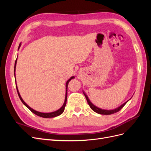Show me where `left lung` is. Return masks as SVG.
<instances>
[{
  "label": "left lung",
  "instance_id": "left-lung-1",
  "mask_svg": "<svg viewBox=\"0 0 151 151\" xmlns=\"http://www.w3.org/2000/svg\"><path fill=\"white\" fill-rule=\"evenodd\" d=\"M84 96H85V97H86V98L87 101H88V104H89V106L91 107V108L94 111H95L96 113H99V114H101V115H111V114L115 113H116V112H118V111H119L120 110V109H121L123 106H125V104L127 103V101L125 102L124 104H123L122 105V106H120V107H118V108H116V109H113V110H105V109H100V108H98V107H96V106H95L92 103H91V102L89 101V99L88 97L87 96V95L85 94L84 93Z\"/></svg>",
  "mask_w": 151,
  "mask_h": 151
}]
</instances>
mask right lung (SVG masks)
<instances>
[{
  "label": "right lung",
  "mask_w": 151,
  "mask_h": 151,
  "mask_svg": "<svg viewBox=\"0 0 151 151\" xmlns=\"http://www.w3.org/2000/svg\"><path fill=\"white\" fill-rule=\"evenodd\" d=\"M20 46H21V43H20L19 45V48H18V49L19 48ZM16 62H17V59H16V62H15L14 72H15V70H16ZM14 75H15V72H14ZM73 78H74V76L71 77L70 78V79H68V80L67 81V83H66V94H65V101H64V103H63V106H62L60 109H58V110H57V111H54V112H52V113H41V112H38V111H36L34 110V109H33L31 108H30V107L28 106V105L27 104L23 101V99H22V98L21 97V96H20V94L19 93V91H18V89H17V86H16V89H17L18 96H19V98H20V99H21V101H22V103H23V104L25 105V106H26L27 108H28L29 109V110H31V112H33V113H35V115H38V116H41V117H43V118H53V117H55V116H58V115H61V114L63 112V111H64L65 106L66 103H67V86H68V83H69V81H70L72 79H73Z\"/></svg>",
  "instance_id": "add662e5"
}]
</instances>
